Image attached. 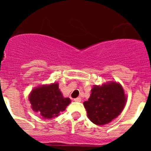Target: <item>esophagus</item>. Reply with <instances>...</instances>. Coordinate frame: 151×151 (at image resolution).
Instances as JSON below:
<instances>
[{"label":"esophagus","instance_id":"1","mask_svg":"<svg viewBox=\"0 0 151 151\" xmlns=\"http://www.w3.org/2000/svg\"><path fill=\"white\" fill-rule=\"evenodd\" d=\"M74 101L76 102H81L82 101V99H81V97H76V98H75Z\"/></svg>","mask_w":151,"mask_h":151}]
</instances>
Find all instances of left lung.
<instances>
[{
    "instance_id": "left-lung-1",
    "label": "left lung",
    "mask_w": 151,
    "mask_h": 151,
    "mask_svg": "<svg viewBox=\"0 0 151 151\" xmlns=\"http://www.w3.org/2000/svg\"><path fill=\"white\" fill-rule=\"evenodd\" d=\"M126 97L120 84L111 82L95 85L87 101L83 103L88 117L98 125L107 124L116 118L123 110Z\"/></svg>"
}]
</instances>
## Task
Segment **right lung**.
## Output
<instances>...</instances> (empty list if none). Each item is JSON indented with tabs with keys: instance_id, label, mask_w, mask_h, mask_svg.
<instances>
[{
	"instance_id": "right-lung-1",
	"label": "right lung",
	"mask_w": 151,
	"mask_h": 151,
	"mask_svg": "<svg viewBox=\"0 0 151 151\" xmlns=\"http://www.w3.org/2000/svg\"><path fill=\"white\" fill-rule=\"evenodd\" d=\"M32 108L40 113L44 119H51L59 116L60 112L65 110L71 101L63 97L57 83L43 85L32 91L29 95Z\"/></svg>"
}]
</instances>
